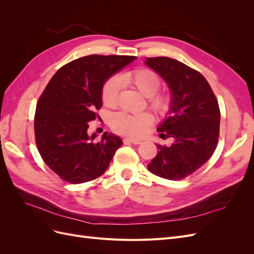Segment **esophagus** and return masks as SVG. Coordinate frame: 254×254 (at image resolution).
<instances>
[{"instance_id":"34e87169","label":"esophagus","mask_w":254,"mask_h":254,"mask_svg":"<svg viewBox=\"0 0 254 254\" xmlns=\"http://www.w3.org/2000/svg\"><path fill=\"white\" fill-rule=\"evenodd\" d=\"M125 143H131L134 145H140L142 143L141 140H137V139H131V137H125L124 139Z\"/></svg>"}]
</instances>
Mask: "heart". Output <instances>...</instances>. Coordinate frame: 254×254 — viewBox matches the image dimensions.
Returning a JSON list of instances; mask_svg holds the SVG:
<instances>
[{
  "mask_svg": "<svg viewBox=\"0 0 254 254\" xmlns=\"http://www.w3.org/2000/svg\"><path fill=\"white\" fill-rule=\"evenodd\" d=\"M120 84L132 87L143 96L148 97L149 107L158 114L166 115L171 111L172 96L166 92H158L161 78L155 71L145 67L136 68L120 74L118 78L109 79L102 90V101L108 108H114L118 105ZM152 124L153 117L149 112L139 114L119 112L111 120V128L115 132L133 137L146 134Z\"/></svg>",
  "mask_w": 254,
  "mask_h": 254,
  "instance_id": "heart-1",
  "label": "heart"
}]
</instances>
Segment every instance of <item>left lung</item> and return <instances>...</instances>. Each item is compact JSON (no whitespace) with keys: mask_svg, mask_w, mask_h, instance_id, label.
<instances>
[{"mask_svg":"<svg viewBox=\"0 0 254 254\" xmlns=\"http://www.w3.org/2000/svg\"><path fill=\"white\" fill-rule=\"evenodd\" d=\"M145 64L162 77L172 91V108L158 128L171 146L157 145V156L147 165L161 178L181 180L195 173L217 147L220 110L209 82L194 68L170 57L146 58Z\"/></svg>","mask_w":254,"mask_h":254,"instance_id":"left-lung-1","label":"left lung"}]
</instances>
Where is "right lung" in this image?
<instances>
[{
    "label": "right lung",
    "mask_w": 254,
    "mask_h": 254,
    "mask_svg": "<svg viewBox=\"0 0 254 254\" xmlns=\"http://www.w3.org/2000/svg\"><path fill=\"white\" fill-rule=\"evenodd\" d=\"M135 56L89 55L61 66L37 103L34 129L38 151L64 181L96 179L108 168L123 142L105 132L101 141L88 135L89 122L102 108L105 81Z\"/></svg>",
    "instance_id": "add662e5"
}]
</instances>
